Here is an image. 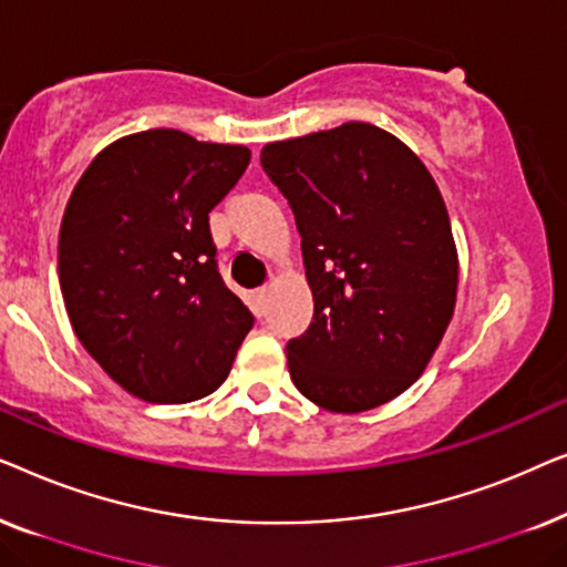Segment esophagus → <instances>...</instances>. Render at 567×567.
I'll use <instances>...</instances> for the list:
<instances>
[{"label": "esophagus", "mask_w": 567, "mask_h": 567, "mask_svg": "<svg viewBox=\"0 0 567 567\" xmlns=\"http://www.w3.org/2000/svg\"><path fill=\"white\" fill-rule=\"evenodd\" d=\"M252 301H255V309L258 312H266V301H268V289L262 286V289H255L252 291Z\"/></svg>", "instance_id": "obj_1"}]
</instances>
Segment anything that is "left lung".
I'll return each instance as SVG.
<instances>
[{
    "instance_id": "8db88e82",
    "label": "left lung",
    "mask_w": 567,
    "mask_h": 567,
    "mask_svg": "<svg viewBox=\"0 0 567 567\" xmlns=\"http://www.w3.org/2000/svg\"><path fill=\"white\" fill-rule=\"evenodd\" d=\"M260 162L289 198L315 299L286 346L291 382L330 413L384 405L423 374L454 315L460 258L436 181L363 121L266 144Z\"/></svg>"
}]
</instances>
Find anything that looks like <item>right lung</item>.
Here are the masks:
<instances>
[{
	"mask_svg": "<svg viewBox=\"0 0 567 567\" xmlns=\"http://www.w3.org/2000/svg\"><path fill=\"white\" fill-rule=\"evenodd\" d=\"M250 165L243 144L150 128L107 144L74 185L59 229L69 322L128 394L181 405L229 377L252 328L224 286L208 212Z\"/></svg>",
	"mask_w": 567,
	"mask_h": 567,
	"instance_id": "add662e5",
	"label": "right lung"
}]
</instances>
